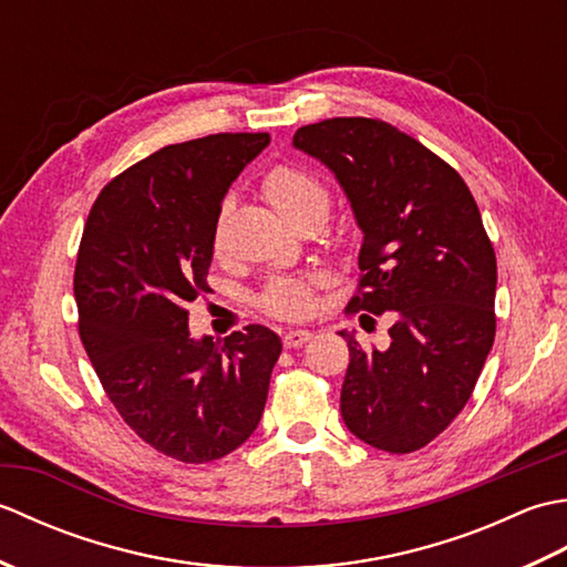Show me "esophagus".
I'll list each match as a JSON object with an SVG mask.
<instances>
[{
    "label": "esophagus",
    "instance_id": "esophagus-1",
    "mask_svg": "<svg viewBox=\"0 0 567 567\" xmlns=\"http://www.w3.org/2000/svg\"><path fill=\"white\" fill-rule=\"evenodd\" d=\"M311 339H315V333H311V331H305V329H290V331H285V336H282V343H285V348H299V346L309 343Z\"/></svg>",
    "mask_w": 567,
    "mask_h": 567
}]
</instances>
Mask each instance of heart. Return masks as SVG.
<instances>
[{"label": "heart", "instance_id": "obj_1", "mask_svg": "<svg viewBox=\"0 0 567 567\" xmlns=\"http://www.w3.org/2000/svg\"><path fill=\"white\" fill-rule=\"evenodd\" d=\"M262 192L287 221L297 228L305 224H321L331 209V192L321 179L297 165H277L262 177ZM219 246V231L214 234ZM315 275H280L265 285L260 309L275 319H302L315 307Z\"/></svg>", "mask_w": 567, "mask_h": 567}]
</instances>
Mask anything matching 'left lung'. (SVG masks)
<instances>
[{
	"label": "left lung",
	"instance_id": "8db88e82",
	"mask_svg": "<svg viewBox=\"0 0 567 567\" xmlns=\"http://www.w3.org/2000/svg\"><path fill=\"white\" fill-rule=\"evenodd\" d=\"M292 143L336 175L363 231L346 311L394 317L388 348L341 331V416L372 449H424L461 414L495 343L497 258L483 216L449 163L380 118H327Z\"/></svg>",
	"mask_w": 567,
	"mask_h": 567
}]
</instances>
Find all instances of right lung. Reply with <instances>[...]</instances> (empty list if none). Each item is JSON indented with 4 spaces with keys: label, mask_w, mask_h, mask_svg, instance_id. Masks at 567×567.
Here are the masks:
<instances>
[{
    "label": "right lung",
    "mask_w": 567,
    "mask_h": 567,
    "mask_svg": "<svg viewBox=\"0 0 567 567\" xmlns=\"http://www.w3.org/2000/svg\"><path fill=\"white\" fill-rule=\"evenodd\" d=\"M268 134L175 143L106 185L84 224L75 302L80 339L116 412L163 455L212 463L262 416L280 336L260 323L224 343L189 336V302L209 292L221 202Z\"/></svg>",
    "instance_id": "add662e5"
}]
</instances>
